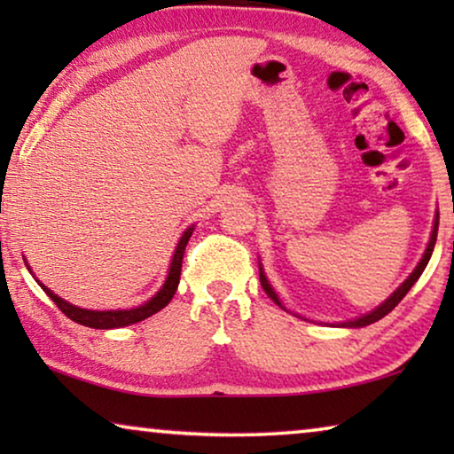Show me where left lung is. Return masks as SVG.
<instances>
[{"mask_svg":"<svg viewBox=\"0 0 454 454\" xmlns=\"http://www.w3.org/2000/svg\"><path fill=\"white\" fill-rule=\"evenodd\" d=\"M436 235H438V213H436V219H434V227H432V235H430V241H427V247H426V252H424V256H421V260L418 262V266H415L413 269V272L411 275H409L405 281H403L399 287H396V291H393V294L388 295V300H384L380 306L378 308H374L372 309V312H368V314H364V316H359V318H353V320H347V322H337V325H331V326H343V328H362V326H368V325H374V322H378L380 318H384V316H387L388 312H393V309L399 306V301L403 300V297H405L407 294H409V289L413 287L415 285V281H418V278L421 277V272H424V269L427 266V262H430V258H432V252H434V246H436ZM260 264V262H258ZM260 283H262V289L266 291V295L270 297L272 301L277 303V306H281L283 309H287L283 306V301L278 300V295H277V291L272 289V285L269 283V278H266V275H264V269H262V264H260ZM289 312V309H287ZM306 320V318H303Z\"/></svg>","mask_w":454,"mask_h":454,"instance_id":"1","label":"left lung"}]
</instances>
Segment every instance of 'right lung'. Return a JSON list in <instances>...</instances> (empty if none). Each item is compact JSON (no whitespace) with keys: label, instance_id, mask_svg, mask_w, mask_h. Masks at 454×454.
<instances>
[{"label":"right lung","instance_id":"obj_1","mask_svg":"<svg viewBox=\"0 0 454 454\" xmlns=\"http://www.w3.org/2000/svg\"><path fill=\"white\" fill-rule=\"evenodd\" d=\"M192 233H194V225H190L188 229H185V231L182 233V238H179L176 252H173L169 272H167L163 287H160L157 294L151 297V300L145 301L138 308H129V309H86V308H78V306H74V303H67L66 300H61L59 295H55L53 291L45 287V285H43L41 281H36V283H39L41 289L45 291L49 297H51V300L55 301V306H58L61 312L67 316V318L78 322V325L89 326V328H103V331H107V328H121V326L136 325V322L145 320V318H148V316L157 314L159 309H163L167 303L171 301V297L176 295L177 285H179V275H182L184 252H185V246H188V241L192 238ZM30 275H33V270H30Z\"/></svg>","mask_w":454,"mask_h":454}]
</instances>
